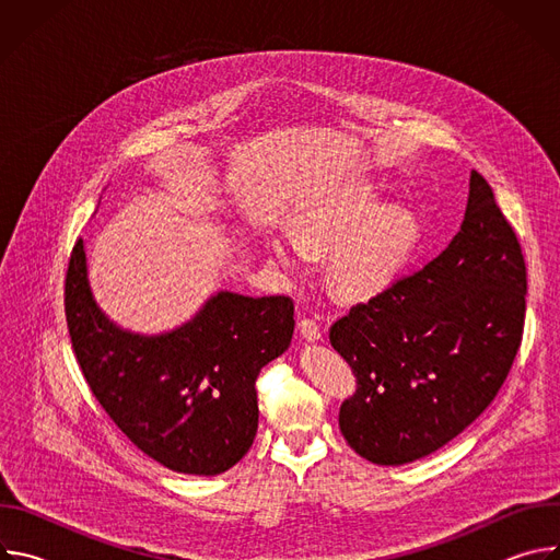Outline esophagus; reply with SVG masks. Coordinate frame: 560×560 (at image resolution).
<instances>
[{"mask_svg":"<svg viewBox=\"0 0 560 560\" xmlns=\"http://www.w3.org/2000/svg\"><path fill=\"white\" fill-rule=\"evenodd\" d=\"M299 335H301L305 341H318V339L324 337L322 326L316 324V318H301V322H299Z\"/></svg>","mask_w":560,"mask_h":560,"instance_id":"obj_1","label":"esophagus"}]
</instances>
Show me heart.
I'll use <instances>...</instances> for the list:
<instances>
[{"instance_id":"1","label":"heart","mask_w":560,"mask_h":560,"mask_svg":"<svg viewBox=\"0 0 560 560\" xmlns=\"http://www.w3.org/2000/svg\"><path fill=\"white\" fill-rule=\"evenodd\" d=\"M299 238H270V253L283 268H296L307 250H331L332 279L346 294H370L383 288L412 257L421 223L401 206L381 208L372 186L307 208L299 221Z\"/></svg>"}]
</instances>
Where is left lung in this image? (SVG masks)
<instances>
[{
	"mask_svg": "<svg viewBox=\"0 0 560 560\" xmlns=\"http://www.w3.org/2000/svg\"><path fill=\"white\" fill-rule=\"evenodd\" d=\"M525 292L518 238L471 171L450 246L330 328L357 376L339 412L348 445L376 465H406L481 417L521 348Z\"/></svg>",
	"mask_w": 560,
	"mask_h": 560,
	"instance_id": "1",
	"label": "left lung"
}]
</instances>
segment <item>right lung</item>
Segmentation results:
<instances>
[{
    "label": "right lung",
    "instance_id": "right-lung-1",
    "mask_svg": "<svg viewBox=\"0 0 560 560\" xmlns=\"http://www.w3.org/2000/svg\"><path fill=\"white\" fill-rule=\"evenodd\" d=\"M63 303L86 383L143 454L197 476L221 474L246 456L259 425L257 376L292 341L290 296L221 290L184 326L135 335L97 305L79 238Z\"/></svg>",
    "mask_w": 560,
    "mask_h": 560
}]
</instances>
